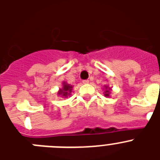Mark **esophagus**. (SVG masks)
I'll return each instance as SVG.
<instances>
[{
	"mask_svg": "<svg viewBox=\"0 0 160 160\" xmlns=\"http://www.w3.org/2000/svg\"><path fill=\"white\" fill-rule=\"evenodd\" d=\"M82 82L84 83V84H87V83L89 82V80L88 79H85V80H83L82 81Z\"/></svg>",
	"mask_w": 160,
	"mask_h": 160,
	"instance_id": "1",
	"label": "esophagus"
}]
</instances>
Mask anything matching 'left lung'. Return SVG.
<instances>
[{
  "mask_svg": "<svg viewBox=\"0 0 160 160\" xmlns=\"http://www.w3.org/2000/svg\"><path fill=\"white\" fill-rule=\"evenodd\" d=\"M109 93H110V90H105V95L107 96V97H108V96H109Z\"/></svg>",
  "mask_w": 160,
  "mask_h": 160,
  "instance_id": "1",
  "label": "left lung"
}]
</instances>
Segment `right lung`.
<instances>
[{"label": "right lung", "mask_w": 160, "mask_h": 160, "mask_svg": "<svg viewBox=\"0 0 160 160\" xmlns=\"http://www.w3.org/2000/svg\"><path fill=\"white\" fill-rule=\"evenodd\" d=\"M72 90V87L70 86V85H67L66 83H64L63 84V89L61 90L58 92L59 94H62L64 97H67V95H70V92Z\"/></svg>", "instance_id": "obj_1"}]
</instances>
